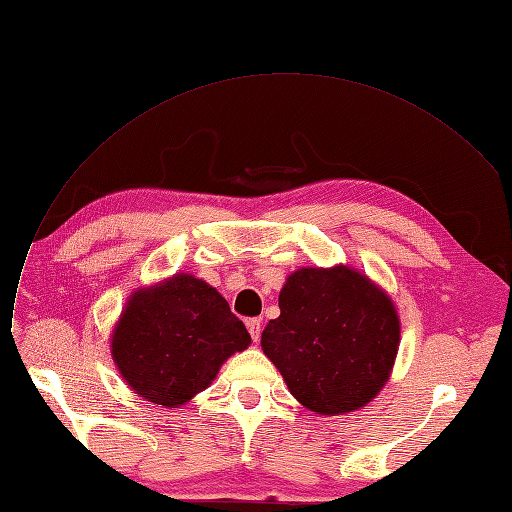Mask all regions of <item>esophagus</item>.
I'll list each match as a JSON object with an SVG mask.
<instances>
[{
  "instance_id": "34e87169",
  "label": "esophagus",
  "mask_w": 512,
  "mask_h": 512,
  "mask_svg": "<svg viewBox=\"0 0 512 512\" xmlns=\"http://www.w3.org/2000/svg\"><path fill=\"white\" fill-rule=\"evenodd\" d=\"M246 326H248V333H250L252 341L258 343L260 341V333H262V320L260 318H250L246 322Z\"/></svg>"
}]
</instances>
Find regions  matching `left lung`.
Instances as JSON below:
<instances>
[{"label":"left lung","mask_w":512,"mask_h":512,"mask_svg":"<svg viewBox=\"0 0 512 512\" xmlns=\"http://www.w3.org/2000/svg\"><path fill=\"white\" fill-rule=\"evenodd\" d=\"M279 308L260 345L299 403L330 417L378 397L401 341L399 312L380 285L349 264L304 266L285 279Z\"/></svg>","instance_id":"obj_1"}]
</instances>
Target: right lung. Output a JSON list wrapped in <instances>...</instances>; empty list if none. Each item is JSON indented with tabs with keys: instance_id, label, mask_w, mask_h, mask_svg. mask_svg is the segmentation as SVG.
Masks as SVG:
<instances>
[{
	"instance_id": "obj_1",
	"label": "right lung",
	"mask_w": 512,
	"mask_h": 512,
	"mask_svg": "<svg viewBox=\"0 0 512 512\" xmlns=\"http://www.w3.org/2000/svg\"><path fill=\"white\" fill-rule=\"evenodd\" d=\"M109 343L117 372L134 393L171 409L208 388L252 339L215 287L177 273L132 291Z\"/></svg>"
}]
</instances>
